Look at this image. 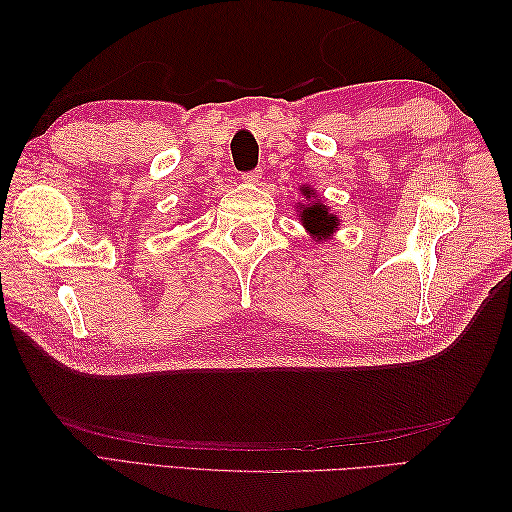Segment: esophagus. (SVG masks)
Returning <instances> with one entry per match:
<instances>
[{"mask_svg": "<svg viewBox=\"0 0 512 512\" xmlns=\"http://www.w3.org/2000/svg\"><path fill=\"white\" fill-rule=\"evenodd\" d=\"M242 180L248 182V184H257L259 180H262V173H259L257 169H255V171H246L244 176H242Z\"/></svg>", "mask_w": 512, "mask_h": 512, "instance_id": "34e87169", "label": "esophagus"}]
</instances>
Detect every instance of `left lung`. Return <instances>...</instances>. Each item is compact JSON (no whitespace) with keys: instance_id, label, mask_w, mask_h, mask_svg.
<instances>
[{"instance_id":"left-lung-1","label":"left lung","mask_w":512,"mask_h":512,"mask_svg":"<svg viewBox=\"0 0 512 512\" xmlns=\"http://www.w3.org/2000/svg\"><path fill=\"white\" fill-rule=\"evenodd\" d=\"M301 191H303V195H306V198H310L308 187L301 189ZM301 220H303V226H306L308 231L312 235H317V237H328L332 231L339 228V220H336L332 213H328V209H325V206L319 204V202H314L312 206H303Z\"/></svg>"}]
</instances>
